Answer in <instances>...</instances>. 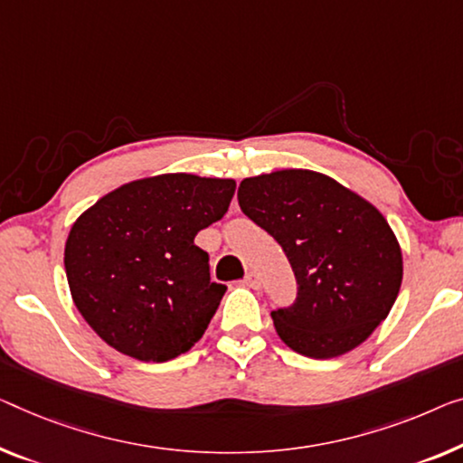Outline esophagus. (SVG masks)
<instances>
[{
  "instance_id": "esophagus-1",
  "label": "esophagus",
  "mask_w": 463,
  "mask_h": 463,
  "mask_svg": "<svg viewBox=\"0 0 463 463\" xmlns=\"http://www.w3.org/2000/svg\"><path fill=\"white\" fill-rule=\"evenodd\" d=\"M243 282H245L247 287H251V288H260V287H261L260 276L255 274V272H247V274H245V279H243Z\"/></svg>"
}]
</instances>
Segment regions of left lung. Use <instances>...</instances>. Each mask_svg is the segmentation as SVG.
I'll list each match as a JSON object with an SVG mask.
<instances>
[{
    "mask_svg": "<svg viewBox=\"0 0 463 463\" xmlns=\"http://www.w3.org/2000/svg\"><path fill=\"white\" fill-rule=\"evenodd\" d=\"M245 216L279 241L298 298L272 312L285 345L314 360L355 349L389 316L403 279L402 247L370 202L314 170L241 181Z\"/></svg>",
    "mask_w": 463,
    "mask_h": 463,
    "instance_id": "8db88e82",
    "label": "left lung"
}]
</instances>
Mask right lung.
Instances as JSON below:
<instances>
[{
    "label": "right lung",
    "instance_id": "1",
    "mask_svg": "<svg viewBox=\"0 0 463 463\" xmlns=\"http://www.w3.org/2000/svg\"><path fill=\"white\" fill-rule=\"evenodd\" d=\"M232 178L187 172L122 184L85 210L64 250L66 279L82 318L109 347L168 362L202 339L224 285L195 245L234 195Z\"/></svg>",
    "mask_w": 463,
    "mask_h": 463
}]
</instances>
